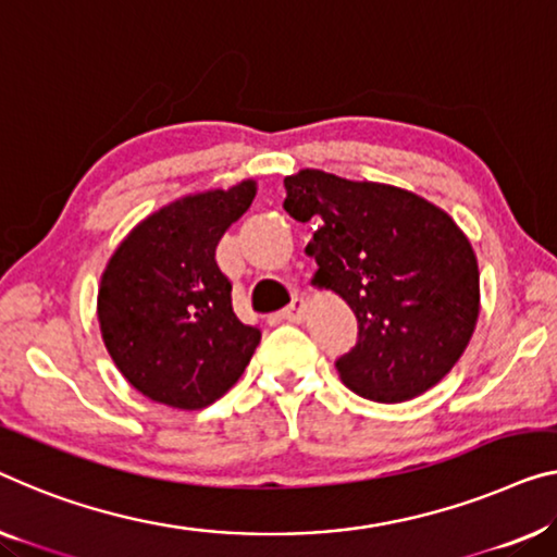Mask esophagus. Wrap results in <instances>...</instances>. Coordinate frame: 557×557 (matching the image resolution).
<instances>
[{
	"label": "esophagus",
	"mask_w": 557,
	"mask_h": 557,
	"mask_svg": "<svg viewBox=\"0 0 557 557\" xmlns=\"http://www.w3.org/2000/svg\"><path fill=\"white\" fill-rule=\"evenodd\" d=\"M307 314V302L302 300V297H295L293 302H289L285 310H282V318H285L287 322H302Z\"/></svg>",
	"instance_id": "obj_1"
}]
</instances>
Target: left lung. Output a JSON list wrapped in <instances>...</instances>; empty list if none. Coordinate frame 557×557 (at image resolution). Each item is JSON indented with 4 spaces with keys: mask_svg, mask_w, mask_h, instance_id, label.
Masks as SVG:
<instances>
[{
    "mask_svg": "<svg viewBox=\"0 0 557 557\" xmlns=\"http://www.w3.org/2000/svg\"><path fill=\"white\" fill-rule=\"evenodd\" d=\"M285 210L318 222L307 245L312 285L350 305L360 337L335 362L339 380L375 403H405L435 387L468 347L480 314L470 239L425 197L322 170L285 177Z\"/></svg>",
    "mask_w": 557,
    "mask_h": 557,
    "instance_id": "obj_1",
    "label": "left lung"
}]
</instances>
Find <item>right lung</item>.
Listing matches in <instances>:
<instances>
[{"instance_id": "right-lung-1", "label": "right lung", "mask_w": 557, "mask_h": 557, "mask_svg": "<svg viewBox=\"0 0 557 557\" xmlns=\"http://www.w3.org/2000/svg\"><path fill=\"white\" fill-rule=\"evenodd\" d=\"M255 195L257 182L243 180L174 199L137 222L107 262L99 332L124 380L149 400L202 410L250 364L262 332L232 310L214 250Z\"/></svg>"}]
</instances>
